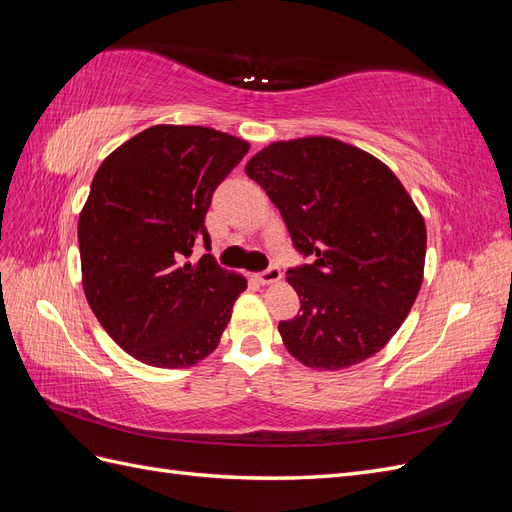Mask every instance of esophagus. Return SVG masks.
Returning a JSON list of instances; mask_svg holds the SVG:
<instances>
[{"mask_svg": "<svg viewBox=\"0 0 512 512\" xmlns=\"http://www.w3.org/2000/svg\"><path fill=\"white\" fill-rule=\"evenodd\" d=\"M254 277H256L258 284H273V282H277V280H280V277H282V269L277 267V265H271V267H267L265 271L256 273Z\"/></svg>", "mask_w": 512, "mask_h": 512, "instance_id": "esophagus-1", "label": "esophagus"}]
</instances>
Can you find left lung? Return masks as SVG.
I'll use <instances>...</instances> for the list:
<instances>
[{
  "label": "left lung",
  "mask_w": 512,
  "mask_h": 512,
  "mask_svg": "<svg viewBox=\"0 0 512 512\" xmlns=\"http://www.w3.org/2000/svg\"><path fill=\"white\" fill-rule=\"evenodd\" d=\"M245 173L280 209L294 250L286 271L301 309L280 322L288 352L344 369L397 333L421 290L427 230L404 185L367 151L327 136L273 143Z\"/></svg>",
  "instance_id": "left-lung-1"
}]
</instances>
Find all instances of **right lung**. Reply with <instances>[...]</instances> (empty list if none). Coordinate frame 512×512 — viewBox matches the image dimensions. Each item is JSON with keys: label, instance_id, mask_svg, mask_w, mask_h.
<instances>
[{"label": "right lung", "instance_id": "1", "mask_svg": "<svg viewBox=\"0 0 512 512\" xmlns=\"http://www.w3.org/2000/svg\"><path fill=\"white\" fill-rule=\"evenodd\" d=\"M250 145L203 126H153L108 156L79 218L91 312L136 361L179 369L220 344L245 277L209 250L205 215Z\"/></svg>", "mask_w": 512, "mask_h": 512}]
</instances>
